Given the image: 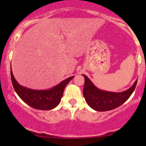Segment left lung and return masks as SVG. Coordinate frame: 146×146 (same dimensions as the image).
<instances>
[{
  "instance_id": "obj_1",
  "label": "left lung",
  "mask_w": 146,
  "mask_h": 146,
  "mask_svg": "<svg viewBox=\"0 0 146 146\" xmlns=\"http://www.w3.org/2000/svg\"><path fill=\"white\" fill-rule=\"evenodd\" d=\"M83 95L87 104L95 111H105L114 110L125 102L136 88L137 80L129 89L121 92H109L97 88L85 75Z\"/></svg>"
}]
</instances>
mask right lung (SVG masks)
<instances>
[{
  "mask_svg": "<svg viewBox=\"0 0 146 146\" xmlns=\"http://www.w3.org/2000/svg\"><path fill=\"white\" fill-rule=\"evenodd\" d=\"M11 80L16 93L26 104L40 110H51L56 107L61 102L66 86L74 76L61 81L58 85L48 90H34L20 85L10 69Z\"/></svg>",
  "mask_w": 146,
  "mask_h": 146,
  "instance_id": "add662e5",
  "label": "right lung"
}]
</instances>
